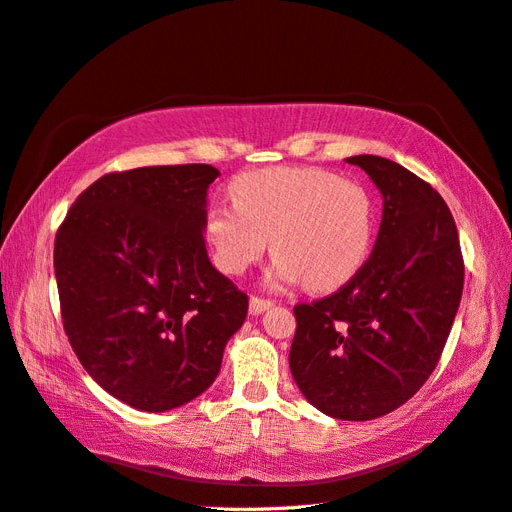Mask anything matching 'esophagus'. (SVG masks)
Segmentation results:
<instances>
[{
    "instance_id": "34e87169",
    "label": "esophagus",
    "mask_w": 512,
    "mask_h": 512,
    "mask_svg": "<svg viewBox=\"0 0 512 512\" xmlns=\"http://www.w3.org/2000/svg\"><path fill=\"white\" fill-rule=\"evenodd\" d=\"M274 303L270 298H261V296H253L251 298V305H248V309H251V313L253 316H259V313H264V311H268L270 307H272Z\"/></svg>"
}]
</instances>
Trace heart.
Returning <instances> with one entry per match:
<instances>
[{
    "label": "heart",
    "instance_id": "b5f03b06",
    "mask_svg": "<svg viewBox=\"0 0 512 512\" xmlns=\"http://www.w3.org/2000/svg\"><path fill=\"white\" fill-rule=\"evenodd\" d=\"M233 205L205 214L214 264L244 274L268 251L277 257L270 279H303L311 292H333L355 279L374 242V201L359 181L316 166H277L238 175Z\"/></svg>",
    "mask_w": 512,
    "mask_h": 512
}]
</instances>
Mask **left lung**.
I'll return each instance as SVG.
<instances>
[{
  "label": "left lung",
  "instance_id": "8db88e82",
  "mask_svg": "<svg viewBox=\"0 0 512 512\" xmlns=\"http://www.w3.org/2000/svg\"><path fill=\"white\" fill-rule=\"evenodd\" d=\"M346 162L381 190V229L355 279L294 307L290 370L318 411L365 422L413 398L437 368L465 266L450 207L430 183L378 155Z\"/></svg>",
  "mask_w": 512,
  "mask_h": 512
}]
</instances>
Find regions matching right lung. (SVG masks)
<instances>
[{
  "instance_id": "obj_1",
  "label": "right lung",
  "mask_w": 512,
  "mask_h": 512,
  "mask_svg": "<svg viewBox=\"0 0 512 512\" xmlns=\"http://www.w3.org/2000/svg\"><path fill=\"white\" fill-rule=\"evenodd\" d=\"M209 164L108 173L56 233L64 333L110 396L162 413L216 381L248 296L207 257Z\"/></svg>"
}]
</instances>
